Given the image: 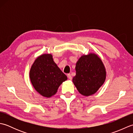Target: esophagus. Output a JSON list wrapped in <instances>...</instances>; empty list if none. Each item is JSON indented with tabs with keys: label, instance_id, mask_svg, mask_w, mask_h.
<instances>
[{
	"label": "esophagus",
	"instance_id": "esophagus-1",
	"mask_svg": "<svg viewBox=\"0 0 133 133\" xmlns=\"http://www.w3.org/2000/svg\"><path fill=\"white\" fill-rule=\"evenodd\" d=\"M67 77L69 78V79L70 80H71L72 79V77H71V75L70 74H67Z\"/></svg>",
	"mask_w": 133,
	"mask_h": 133
}]
</instances>
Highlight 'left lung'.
<instances>
[{
    "label": "left lung",
    "instance_id": "1",
    "mask_svg": "<svg viewBox=\"0 0 133 133\" xmlns=\"http://www.w3.org/2000/svg\"><path fill=\"white\" fill-rule=\"evenodd\" d=\"M76 75L72 82L82 95L95 94L106 79L105 67L97 54L90 53L79 59L75 66Z\"/></svg>",
    "mask_w": 133,
    "mask_h": 133
}]
</instances>
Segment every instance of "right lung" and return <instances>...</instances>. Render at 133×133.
<instances>
[{
	"label": "right lung",
	"instance_id": "1",
	"mask_svg": "<svg viewBox=\"0 0 133 133\" xmlns=\"http://www.w3.org/2000/svg\"><path fill=\"white\" fill-rule=\"evenodd\" d=\"M30 78L36 91L47 98L55 95L59 86L67 79L51 54L42 55L35 59L30 69Z\"/></svg>",
	"mask_w": 133,
	"mask_h": 133
}]
</instances>
